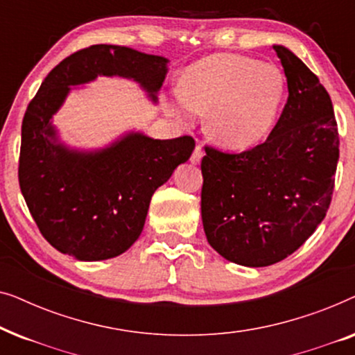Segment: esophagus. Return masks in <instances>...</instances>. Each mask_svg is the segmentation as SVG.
<instances>
[{
    "label": "esophagus",
    "mask_w": 355,
    "mask_h": 355,
    "mask_svg": "<svg viewBox=\"0 0 355 355\" xmlns=\"http://www.w3.org/2000/svg\"><path fill=\"white\" fill-rule=\"evenodd\" d=\"M202 158H203V150H202V145H197V147L193 148V152H192L191 162H192L193 164H198V163L202 162Z\"/></svg>",
    "instance_id": "esophagus-1"
}]
</instances>
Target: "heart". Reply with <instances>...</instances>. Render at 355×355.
Here are the masks:
<instances>
[{
	"mask_svg": "<svg viewBox=\"0 0 355 355\" xmlns=\"http://www.w3.org/2000/svg\"><path fill=\"white\" fill-rule=\"evenodd\" d=\"M284 96L275 66L239 55H218L189 67L179 95L181 116L208 111L207 129L226 147H250L273 128Z\"/></svg>",
	"mask_w": 355,
	"mask_h": 355,
	"instance_id": "b5f03b06",
	"label": "heart"
}]
</instances>
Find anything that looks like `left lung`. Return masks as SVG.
<instances>
[{"instance_id":"left-lung-1","label":"left lung","mask_w":355,"mask_h":355,"mask_svg":"<svg viewBox=\"0 0 355 355\" xmlns=\"http://www.w3.org/2000/svg\"><path fill=\"white\" fill-rule=\"evenodd\" d=\"M273 50L289 92L273 130L241 153L205 145L202 159L207 241L244 266L278 263L313 234L331 203L339 158L328 92L288 48Z\"/></svg>"}]
</instances>
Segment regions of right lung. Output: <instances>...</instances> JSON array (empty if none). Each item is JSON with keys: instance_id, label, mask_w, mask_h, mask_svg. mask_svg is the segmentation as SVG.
Masks as SVG:
<instances>
[{"instance_id": "right-lung-1", "label": "right lung", "mask_w": 355, "mask_h": 355, "mask_svg": "<svg viewBox=\"0 0 355 355\" xmlns=\"http://www.w3.org/2000/svg\"><path fill=\"white\" fill-rule=\"evenodd\" d=\"M162 56L118 45H92L62 60L42 82L22 119L19 186L42 236L61 254L94 261L118 257L139 239L153 192L191 158V135L155 140L130 134L96 153L53 142L51 116L69 85L96 76L137 80L155 100L164 76Z\"/></svg>"}]
</instances>
